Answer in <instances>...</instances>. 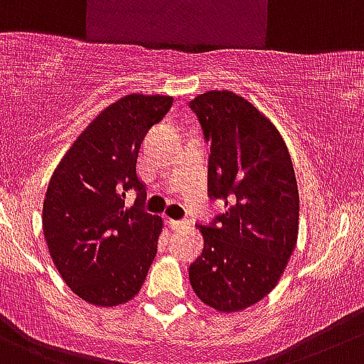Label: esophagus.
<instances>
[{"label": "esophagus", "mask_w": 364, "mask_h": 364, "mask_svg": "<svg viewBox=\"0 0 364 364\" xmlns=\"http://www.w3.org/2000/svg\"><path fill=\"white\" fill-rule=\"evenodd\" d=\"M169 227L173 228V230H184V228L189 227V221H176V220H169L168 221Z\"/></svg>", "instance_id": "esophagus-1"}]
</instances>
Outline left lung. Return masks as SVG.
<instances>
[{
	"label": "left lung",
	"instance_id": "obj_1",
	"mask_svg": "<svg viewBox=\"0 0 364 364\" xmlns=\"http://www.w3.org/2000/svg\"><path fill=\"white\" fill-rule=\"evenodd\" d=\"M189 107L210 143L209 195L227 207L200 225L203 250L189 280L205 306L237 313L275 288L295 250V169L275 124L236 92L207 91Z\"/></svg>",
	"mask_w": 364,
	"mask_h": 364
}]
</instances>
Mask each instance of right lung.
Segmentation results:
<instances>
[{
    "label": "right lung",
    "instance_id": "right-lung-1",
    "mask_svg": "<svg viewBox=\"0 0 364 364\" xmlns=\"http://www.w3.org/2000/svg\"><path fill=\"white\" fill-rule=\"evenodd\" d=\"M171 96L127 95L103 109L55 168L43 205L48 250L73 293L98 307L132 300L148 275L162 218L144 213L137 157ZM138 191L132 208L126 193Z\"/></svg>",
    "mask_w": 364,
    "mask_h": 364
}]
</instances>
